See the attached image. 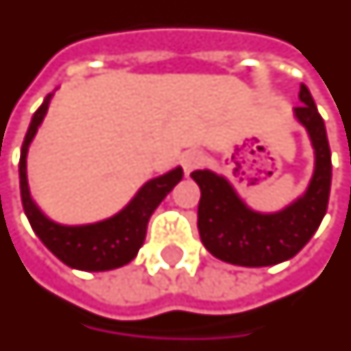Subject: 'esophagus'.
<instances>
[{"label":"esophagus","instance_id":"obj_1","mask_svg":"<svg viewBox=\"0 0 351 351\" xmlns=\"http://www.w3.org/2000/svg\"><path fill=\"white\" fill-rule=\"evenodd\" d=\"M202 165H204V153H202V151H186L185 155H183V158H181V166H183L185 173H191L194 172V170H198Z\"/></svg>","mask_w":351,"mask_h":351}]
</instances>
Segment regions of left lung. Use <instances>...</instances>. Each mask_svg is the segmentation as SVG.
Returning <instances> with one entry per match:
<instances>
[{
	"label": "left lung",
	"mask_w": 351,
	"mask_h": 351,
	"mask_svg": "<svg viewBox=\"0 0 351 351\" xmlns=\"http://www.w3.org/2000/svg\"><path fill=\"white\" fill-rule=\"evenodd\" d=\"M301 106L293 110L305 125L316 151V170L305 196L282 211L263 215L245 206L230 183L209 170L191 178L200 186L198 232L206 249L222 262L263 267L286 262L311 241L327 211L331 191V149L324 119L305 84L299 88Z\"/></svg>",
	"instance_id": "obj_1"
}]
</instances>
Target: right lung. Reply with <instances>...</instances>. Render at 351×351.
Wrapping results in <instances>:
<instances>
[{"label":"right lung","instance_id":"right-lung-1","mask_svg":"<svg viewBox=\"0 0 351 351\" xmlns=\"http://www.w3.org/2000/svg\"><path fill=\"white\" fill-rule=\"evenodd\" d=\"M50 97L52 95H48L39 110L33 114L20 151L18 170H20V194H22L25 217L32 224L33 232L46 245V249L69 267L80 271H108L121 267L130 260H134L140 247L144 245L149 217L158 204L165 200L166 194L181 181L183 170L176 168L160 178L147 181L130 200L129 206L114 215L112 219L86 224V226L56 224L50 219H46L39 211V207L33 204L27 189V176H25L27 147L39 129L40 121L45 119Z\"/></svg>","mask_w":351,"mask_h":351}]
</instances>
